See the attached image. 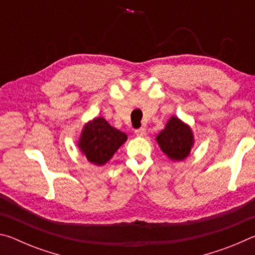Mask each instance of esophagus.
Wrapping results in <instances>:
<instances>
[{"mask_svg": "<svg viewBox=\"0 0 255 255\" xmlns=\"http://www.w3.org/2000/svg\"><path fill=\"white\" fill-rule=\"evenodd\" d=\"M135 133H136L138 137H143V136L146 135V129L143 128V127L138 128V129H136V130H135Z\"/></svg>", "mask_w": 255, "mask_h": 255, "instance_id": "34e87169", "label": "esophagus"}]
</instances>
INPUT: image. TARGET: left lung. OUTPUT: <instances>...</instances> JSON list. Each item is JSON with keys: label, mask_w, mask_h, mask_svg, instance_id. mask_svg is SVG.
I'll list each match as a JSON object with an SVG mask.
<instances>
[{"label": "left lung", "mask_w": 255, "mask_h": 255, "mask_svg": "<svg viewBox=\"0 0 255 255\" xmlns=\"http://www.w3.org/2000/svg\"><path fill=\"white\" fill-rule=\"evenodd\" d=\"M156 141L167 157L173 161H182L190 154L195 140L191 128L172 116L165 128L156 136Z\"/></svg>", "instance_id": "1"}]
</instances>
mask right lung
<instances>
[{
	"label": "right lung",
	"mask_w": 255,
	"mask_h": 255,
	"mask_svg": "<svg viewBox=\"0 0 255 255\" xmlns=\"http://www.w3.org/2000/svg\"><path fill=\"white\" fill-rule=\"evenodd\" d=\"M126 140V133L111 127L105 118L98 117L85 124L79 147L89 162L101 166L114 156Z\"/></svg>",
	"instance_id": "obj_1"
}]
</instances>
